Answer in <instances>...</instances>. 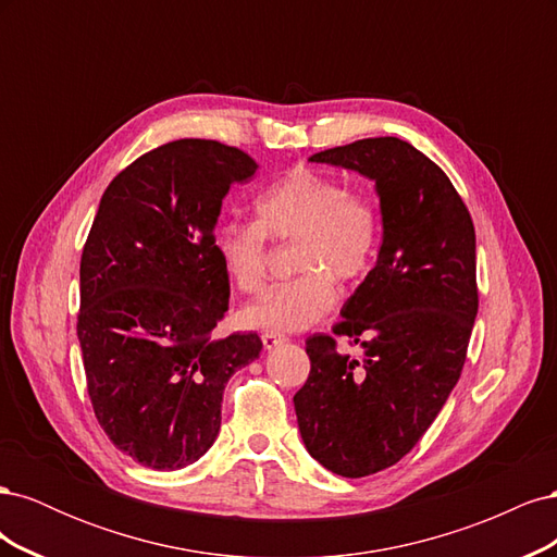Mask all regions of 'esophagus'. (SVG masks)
<instances>
[{"label":"esophagus","instance_id":"obj_1","mask_svg":"<svg viewBox=\"0 0 557 557\" xmlns=\"http://www.w3.org/2000/svg\"><path fill=\"white\" fill-rule=\"evenodd\" d=\"M285 342V336L283 334H276V332H264L262 334V346L267 348V350H274V348H278V346H283Z\"/></svg>","mask_w":557,"mask_h":557}]
</instances>
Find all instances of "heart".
<instances>
[{"label": "heart", "instance_id": "b5f03b06", "mask_svg": "<svg viewBox=\"0 0 557 557\" xmlns=\"http://www.w3.org/2000/svg\"><path fill=\"white\" fill-rule=\"evenodd\" d=\"M258 223H225L213 248L225 276L244 293H258L267 276V237L297 242L288 283L269 288L242 311L244 323L267 332H299L336 305L334 278L352 283L374 264L381 215L372 197L315 170H293L256 201Z\"/></svg>", "mask_w": 557, "mask_h": 557}]
</instances>
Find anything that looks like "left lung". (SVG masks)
Masks as SVG:
<instances>
[{"instance_id":"obj_1","label":"left lung","mask_w":557,"mask_h":557,"mask_svg":"<svg viewBox=\"0 0 557 557\" xmlns=\"http://www.w3.org/2000/svg\"><path fill=\"white\" fill-rule=\"evenodd\" d=\"M309 162L369 178L381 209L376 264L334 327L362 358L336 350L327 334L309 336L311 372L293 397L311 458L360 479L399 462L460 379L479 311L476 234L448 176L397 137L327 148Z\"/></svg>"}]
</instances>
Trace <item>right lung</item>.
I'll return each instance as SVG.
<instances>
[{
  "label": "right lung",
  "instance_id": "obj_1",
  "mask_svg": "<svg viewBox=\"0 0 557 557\" xmlns=\"http://www.w3.org/2000/svg\"><path fill=\"white\" fill-rule=\"evenodd\" d=\"M256 170L239 148L178 139L134 160L99 201L76 334L99 425L144 467L197 462L221 432L227 381L262 350L252 332L211 334L230 305L218 215Z\"/></svg>",
  "mask_w": 557,
  "mask_h": 557
}]
</instances>
